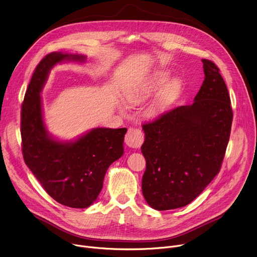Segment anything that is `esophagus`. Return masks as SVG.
Masks as SVG:
<instances>
[{
	"instance_id": "esophagus-1",
	"label": "esophagus",
	"mask_w": 257,
	"mask_h": 257,
	"mask_svg": "<svg viewBox=\"0 0 257 257\" xmlns=\"http://www.w3.org/2000/svg\"><path fill=\"white\" fill-rule=\"evenodd\" d=\"M125 142L131 149H138L143 143V135L140 130L136 128H129L125 136Z\"/></svg>"
}]
</instances>
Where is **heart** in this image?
Returning <instances> with one entry per match:
<instances>
[{"label":"heart","mask_w":257,"mask_h":257,"mask_svg":"<svg viewBox=\"0 0 257 257\" xmlns=\"http://www.w3.org/2000/svg\"><path fill=\"white\" fill-rule=\"evenodd\" d=\"M169 77H170V74L168 72H165V71L157 72L156 74L144 80L140 85H138L137 87L129 91L126 94L127 101L133 105L142 103L143 101H145L146 99L155 95L157 92H159L161 88L168 81ZM179 91H180L179 80L176 78L170 80L162 89L157 100L148 109V115L151 118H155L160 114L164 113L171 105V103L175 100ZM120 109L123 113H125L126 111L124 106H121Z\"/></svg>","instance_id":"heart-1"}]
</instances>
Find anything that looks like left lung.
<instances>
[{"mask_svg":"<svg viewBox=\"0 0 257 257\" xmlns=\"http://www.w3.org/2000/svg\"><path fill=\"white\" fill-rule=\"evenodd\" d=\"M202 63L205 77L194 102L142 125V193L157 210L189 204L222 167L233 121L231 99L216 65Z\"/></svg>","mask_w":257,"mask_h":257,"instance_id":"obj_1","label":"left lung"}]
</instances>
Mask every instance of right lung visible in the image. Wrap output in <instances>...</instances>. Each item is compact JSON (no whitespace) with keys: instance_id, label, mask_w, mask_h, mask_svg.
Segmentation results:
<instances>
[{"instance_id":"1","label":"right lung","mask_w":257,"mask_h":257,"mask_svg":"<svg viewBox=\"0 0 257 257\" xmlns=\"http://www.w3.org/2000/svg\"><path fill=\"white\" fill-rule=\"evenodd\" d=\"M86 57L54 52L35 68L21 106L22 154L27 167L47 193L59 203L85 208L97 198L107 168L124 154L126 128H94L75 141L49 135L41 92L51 69L65 61L83 63Z\"/></svg>"}]
</instances>
